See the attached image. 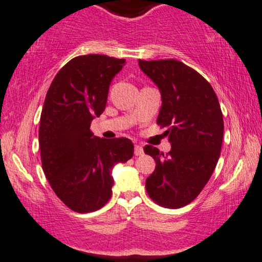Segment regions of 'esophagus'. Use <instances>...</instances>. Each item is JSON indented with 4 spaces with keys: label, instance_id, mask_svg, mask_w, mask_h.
Wrapping results in <instances>:
<instances>
[{
    "label": "esophagus",
    "instance_id": "1",
    "mask_svg": "<svg viewBox=\"0 0 262 262\" xmlns=\"http://www.w3.org/2000/svg\"><path fill=\"white\" fill-rule=\"evenodd\" d=\"M144 154V150H142L141 145H135L134 146V155L135 156H141Z\"/></svg>",
    "mask_w": 262,
    "mask_h": 262
}]
</instances>
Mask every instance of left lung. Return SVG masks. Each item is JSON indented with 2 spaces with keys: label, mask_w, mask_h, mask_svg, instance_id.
<instances>
[{
  "label": "left lung",
  "mask_w": 262,
  "mask_h": 262,
  "mask_svg": "<svg viewBox=\"0 0 262 262\" xmlns=\"http://www.w3.org/2000/svg\"><path fill=\"white\" fill-rule=\"evenodd\" d=\"M139 66L160 88L157 124L167 128L171 144L167 155L151 145L144 147L156 161L145 186L155 203L178 209L201 193L216 167L224 137L223 112L209 82L184 62L139 60Z\"/></svg>",
  "instance_id": "obj_1"
}]
</instances>
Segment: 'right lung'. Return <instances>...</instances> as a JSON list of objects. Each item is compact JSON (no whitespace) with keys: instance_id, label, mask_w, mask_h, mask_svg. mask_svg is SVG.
<instances>
[{"instance_id":"1","label":"right lung","mask_w":262,"mask_h":262,"mask_svg":"<svg viewBox=\"0 0 262 262\" xmlns=\"http://www.w3.org/2000/svg\"><path fill=\"white\" fill-rule=\"evenodd\" d=\"M124 62L107 55H79L59 70L46 95L38 130L42 168L55 194L77 213L104 207L112 194V168L133 157L129 139H99L91 130Z\"/></svg>"}]
</instances>
